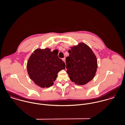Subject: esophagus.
Wrapping results in <instances>:
<instances>
[{
	"label": "esophagus",
	"instance_id": "obj_1",
	"mask_svg": "<svg viewBox=\"0 0 125 125\" xmlns=\"http://www.w3.org/2000/svg\"><path fill=\"white\" fill-rule=\"evenodd\" d=\"M62 61L65 63V58H63L62 59Z\"/></svg>",
	"mask_w": 125,
	"mask_h": 125
}]
</instances>
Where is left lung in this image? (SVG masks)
I'll return each mask as SVG.
<instances>
[{"instance_id": "obj_1", "label": "left lung", "mask_w": 125, "mask_h": 125, "mask_svg": "<svg viewBox=\"0 0 125 125\" xmlns=\"http://www.w3.org/2000/svg\"><path fill=\"white\" fill-rule=\"evenodd\" d=\"M66 58L67 73L70 80L78 85H85L94 78L97 68L96 56L86 44L80 42L70 47Z\"/></svg>"}]
</instances>
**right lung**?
I'll return each instance as SVG.
<instances>
[{"mask_svg": "<svg viewBox=\"0 0 125 125\" xmlns=\"http://www.w3.org/2000/svg\"><path fill=\"white\" fill-rule=\"evenodd\" d=\"M58 52L51 49L37 48L27 62V71L30 79L41 88L52 86L58 73L65 69V63L58 56Z\"/></svg>", "mask_w": 125, "mask_h": 125, "instance_id": "add662e5", "label": "right lung"}]
</instances>
